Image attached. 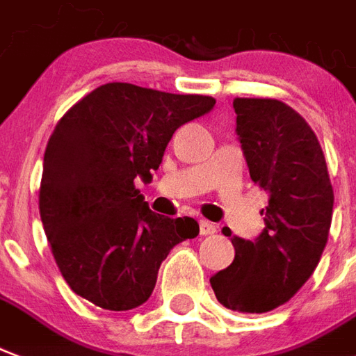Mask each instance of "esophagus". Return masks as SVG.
I'll return each mask as SVG.
<instances>
[{"label":"esophagus","mask_w":356,"mask_h":356,"mask_svg":"<svg viewBox=\"0 0 356 356\" xmlns=\"http://www.w3.org/2000/svg\"><path fill=\"white\" fill-rule=\"evenodd\" d=\"M215 232H217L215 225L207 222V220H200V234H202V236H213Z\"/></svg>","instance_id":"obj_1"}]
</instances>
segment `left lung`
I'll return each mask as SVG.
<instances>
[{
	"instance_id": "8db88e82",
	"label": "left lung",
	"mask_w": 356,
	"mask_h": 356,
	"mask_svg": "<svg viewBox=\"0 0 356 356\" xmlns=\"http://www.w3.org/2000/svg\"><path fill=\"white\" fill-rule=\"evenodd\" d=\"M234 111L251 179L270 200L260 211L262 234L254 241L234 236V262L209 281L228 309L266 313L289 302L315 272L328 241L334 191L315 131L291 105L236 97Z\"/></svg>"
}]
</instances>
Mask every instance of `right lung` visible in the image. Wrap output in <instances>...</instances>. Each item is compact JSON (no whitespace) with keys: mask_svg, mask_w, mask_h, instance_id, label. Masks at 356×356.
Segmentation results:
<instances>
[{"mask_svg":"<svg viewBox=\"0 0 356 356\" xmlns=\"http://www.w3.org/2000/svg\"><path fill=\"white\" fill-rule=\"evenodd\" d=\"M213 105L211 96L107 83L60 118L44 151L39 213L75 294L134 309L151 296L168 252L198 236L194 218L152 213L134 179L149 183L175 130Z\"/></svg>","mask_w":356,"mask_h":356,"instance_id":"right-lung-1","label":"right lung"}]
</instances>
